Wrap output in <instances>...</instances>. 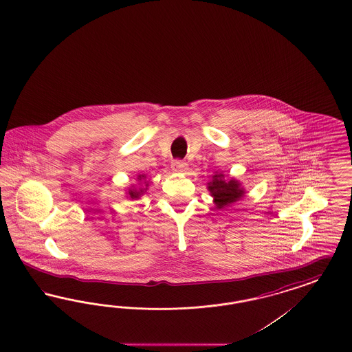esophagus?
Wrapping results in <instances>:
<instances>
[{
	"mask_svg": "<svg viewBox=\"0 0 352 352\" xmlns=\"http://www.w3.org/2000/svg\"><path fill=\"white\" fill-rule=\"evenodd\" d=\"M171 169L177 171V173H186V171L188 170V164L182 160L173 161Z\"/></svg>",
	"mask_w": 352,
	"mask_h": 352,
	"instance_id": "1",
	"label": "esophagus"
}]
</instances>
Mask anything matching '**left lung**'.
<instances>
[{"mask_svg": "<svg viewBox=\"0 0 352 352\" xmlns=\"http://www.w3.org/2000/svg\"><path fill=\"white\" fill-rule=\"evenodd\" d=\"M206 188L213 197L215 208L219 210L241 200L245 196L243 184L234 178H226L222 171H215L212 181L206 183Z\"/></svg>", "mask_w": 352, "mask_h": 352, "instance_id": "1", "label": "left lung"}]
</instances>
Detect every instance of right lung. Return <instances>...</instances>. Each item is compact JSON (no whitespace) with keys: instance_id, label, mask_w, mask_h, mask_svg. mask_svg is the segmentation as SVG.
Returning a JSON list of instances; mask_svg holds the SVG:
<instances>
[{"instance_id":"obj_1","label":"right lung","mask_w":352,"mask_h":352,"mask_svg":"<svg viewBox=\"0 0 352 352\" xmlns=\"http://www.w3.org/2000/svg\"><path fill=\"white\" fill-rule=\"evenodd\" d=\"M137 181L139 182L138 184H131L126 191L129 200H138L148 190L149 181H147L146 174H139Z\"/></svg>"}]
</instances>
